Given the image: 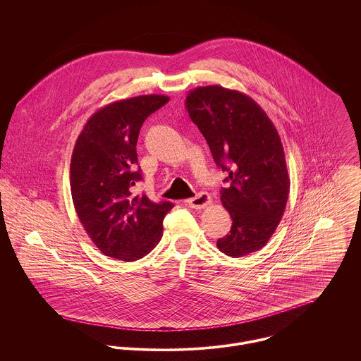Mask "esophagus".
Returning a JSON list of instances; mask_svg holds the SVG:
<instances>
[{"instance_id":"esophagus-1","label":"esophagus","mask_w":361,"mask_h":361,"mask_svg":"<svg viewBox=\"0 0 361 361\" xmlns=\"http://www.w3.org/2000/svg\"><path fill=\"white\" fill-rule=\"evenodd\" d=\"M209 203H211V197H209V195L206 193V192H200V193H197L195 197H192V199L188 200L189 207H192V208H195V209L204 208V207L208 206Z\"/></svg>"}]
</instances>
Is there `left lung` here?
<instances>
[{"label": "left lung", "mask_w": 361, "mask_h": 361, "mask_svg": "<svg viewBox=\"0 0 361 361\" xmlns=\"http://www.w3.org/2000/svg\"><path fill=\"white\" fill-rule=\"evenodd\" d=\"M185 104L215 164L228 173L221 202L231 214L232 228L216 247L231 257L255 253L275 232L289 197L281 137L264 109L238 90L196 87Z\"/></svg>", "instance_id": "left-lung-1"}]
</instances>
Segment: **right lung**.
<instances>
[{"label":"right lung","mask_w":361,"mask_h":361,"mask_svg":"<svg viewBox=\"0 0 361 361\" xmlns=\"http://www.w3.org/2000/svg\"><path fill=\"white\" fill-rule=\"evenodd\" d=\"M169 97L147 94L108 104L80 132L71 159V193L93 243L108 257L135 261L162 236L164 216L173 207L154 203L132 188L142 180L136 145L140 128Z\"/></svg>","instance_id":"obj_1"}]
</instances>
